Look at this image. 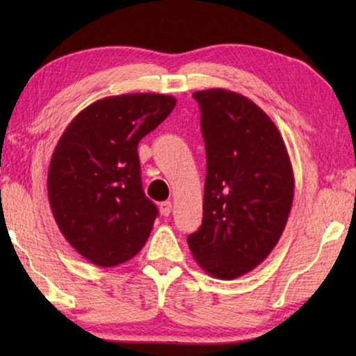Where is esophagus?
Instances as JSON below:
<instances>
[{
	"instance_id": "34e87169",
	"label": "esophagus",
	"mask_w": 356,
	"mask_h": 356,
	"mask_svg": "<svg viewBox=\"0 0 356 356\" xmlns=\"http://www.w3.org/2000/svg\"><path fill=\"white\" fill-rule=\"evenodd\" d=\"M171 209H172V203L171 202L166 200V202L161 203V213H162V216L168 217L171 214Z\"/></svg>"
}]
</instances>
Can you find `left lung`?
<instances>
[{
    "mask_svg": "<svg viewBox=\"0 0 356 356\" xmlns=\"http://www.w3.org/2000/svg\"><path fill=\"white\" fill-rule=\"evenodd\" d=\"M207 149L203 220L188 236L209 275L234 280L272 252L293 200V171L272 119L246 96L225 88L193 95Z\"/></svg>",
    "mask_w": 356,
    "mask_h": 356,
    "instance_id": "left-lung-1",
    "label": "left lung"
}]
</instances>
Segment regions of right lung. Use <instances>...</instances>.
<instances>
[{"label":"right lung","mask_w":356,"mask_h":356,"mask_svg":"<svg viewBox=\"0 0 356 356\" xmlns=\"http://www.w3.org/2000/svg\"><path fill=\"white\" fill-rule=\"evenodd\" d=\"M174 107L168 95L104 97L78 113L56 143L47 174L51 213L96 266H118L147 243L157 208L142 190L138 145Z\"/></svg>","instance_id":"obj_1"}]
</instances>
